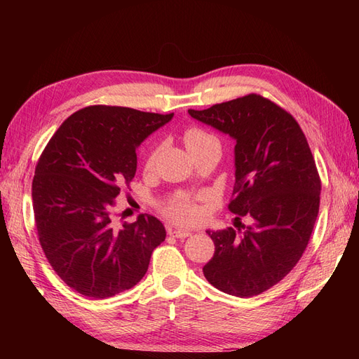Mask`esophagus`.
I'll use <instances>...</instances> for the list:
<instances>
[{"mask_svg": "<svg viewBox=\"0 0 359 359\" xmlns=\"http://www.w3.org/2000/svg\"><path fill=\"white\" fill-rule=\"evenodd\" d=\"M169 233H170L172 236H175V238H187V236L191 235V232H190V231H186V229H170Z\"/></svg>", "mask_w": 359, "mask_h": 359, "instance_id": "obj_1", "label": "esophagus"}]
</instances>
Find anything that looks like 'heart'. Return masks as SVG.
<instances>
[{"label": "heart", "instance_id": "heart-1", "mask_svg": "<svg viewBox=\"0 0 359 359\" xmlns=\"http://www.w3.org/2000/svg\"><path fill=\"white\" fill-rule=\"evenodd\" d=\"M184 144H186L187 149L193 157H198L199 154L205 153L211 148L219 147L220 140L215 135L210 133L208 130H205L198 126H190L182 133ZM161 154V147H153L145 157L144 168L147 172H153L157 166L158 158ZM206 196L205 194H189V193H177L175 196H172L165 206H163V212L168 219L181 223V224H193L202 219L203 215V206Z\"/></svg>", "mask_w": 359, "mask_h": 359}]
</instances>
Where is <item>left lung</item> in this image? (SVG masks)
Listing matches in <instances>:
<instances>
[{
    "label": "left lung",
    "instance_id": "1",
    "mask_svg": "<svg viewBox=\"0 0 359 359\" xmlns=\"http://www.w3.org/2000/svg\"><path fill=\"white\" fill-rule=\"evenodd\" d=\"M189 114L236 140L227 205L236 223L208 231L215 252L203 276L229 295H259L298 264L318 219L322 186L307 137L287 111L255 93Z\"/></svg>",
    "mask_w": 359,
    "mask_h": 359
}]
</instances>
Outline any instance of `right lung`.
I'll return each mask as SVG.
<instances>
[{
    "label": "right lung",
    "instance_id": "obj_1",
    "mask_svg": "<svg viewBox=\"0 0 359 359\" xmlns=\"http://www.w3.org/2000/svg\"><path fill=\"white\" fill-rule=\"evenodd\" d=\"M173 114L94 104L70 115L37 161L32 208L48 262L69 287L104 299L132 289L166 238L153 215L116 229V198L136 173V147Z\"/></svg>",
    "mask_w": 359,
    "mask_h": 359
}]
</instances>
